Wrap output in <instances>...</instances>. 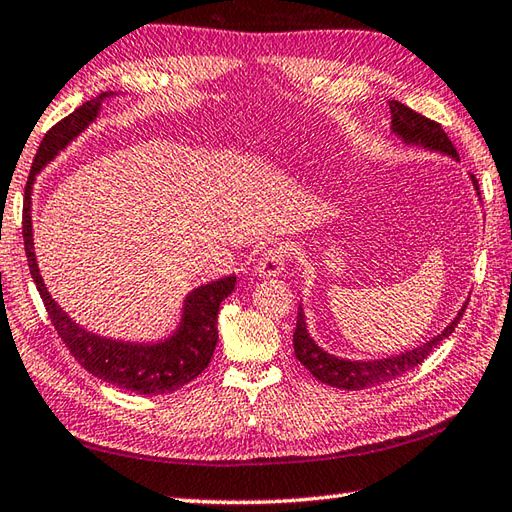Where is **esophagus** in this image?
<instances>
[{
	"instance_id": "34e87169",
	"label": "esophagus",
	"mask_w": 512,
	"mask_h": 512,
	"mask_svg": "<svg viewBox=\"0 0 512 512\" xmlns=\"http://www.w3.org/2000/svg\"><path fill=\"white\" fill-rule=\"evenodd\" d=\"M287 247L285 245H274V247H267L260 258L256 260V274L263 276V278H271V276H278L280 271L285 269L287 265Z\"/></svg>"
}]
</instances>
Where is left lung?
<instances>
[{
    "mask_svg": "<svg viewBox=\"0 0 512 512\" xmlns=\"http://www.w3.org/2000/svg\"><path fill=\"white\" fill-rule=\"evenodd\" d=\"M389 108H391V130L398 134L404 143L420 145V148L440 152V154L451 156L455 161H460V154H457L451 139L446 137V132L442 130L440 123L422 117L420 112L411 110L400 101H389ZM471 179L479 194V185L473 174ZM466 305L457 311V316L453 318L451 325H448L442 333H437L435 338L426 340L424 344H420V347H415L411 351L400 353V356H391L382 360H344V358L331 356V353L320 349L314 342V338L309 336L305 311H302V307H298V320H296V331H294V353L302 367H305L322 384H329V387H336V389L360 391V389L373 387V384H382V382L400 378V375H404L406 371H411L417 367V364H422L424 358H429V353L437 347V344L455 331L457 322L462 320V314L466 311Z\"/></svg>",
    "mask_w": 512,
    "mask_h": 512,
    "instance_id": "left-lung-1",
    "label": "left lung"
}]
</instances>
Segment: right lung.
I'll return each mask as SVG.
<instances>
[{"label": "right lung", "instance_id": "add662e5", "mask_svg": "<svg viewBox=\"0 0 512 512\" xmlns=\"http://www.w3.org/2000/svg\"><path fill=\"white\" fill-rule=\"evenodd\" d=\"M110 95L112 92H103L97 99L83 103L75 112L68 114L66 119L52 125L46 132L44 141L39 143L33 170H30L24 192V249L30 276H33L39 296L44 300L52 327H55L59 338L64 340V344L81 367L88 373L97 375L99 380L114 384V387L123 391L139 395H163L179 391L187 382H192L207 369L218 342V309H221V302L234 291L236 276H225L190 291L183 302L181 325L170 338L156 344H134L101 338L75 325L70 316L64 314V309L48 294L44 278L39 276L37 258L33 252L30 194H33L35 176L48 161L55 159L59 150H64L79 132L86 130L88 123L97 119L101 101Z\"/></svg>", "mask_w": 512, "mask_h": 512}]
</instances>
